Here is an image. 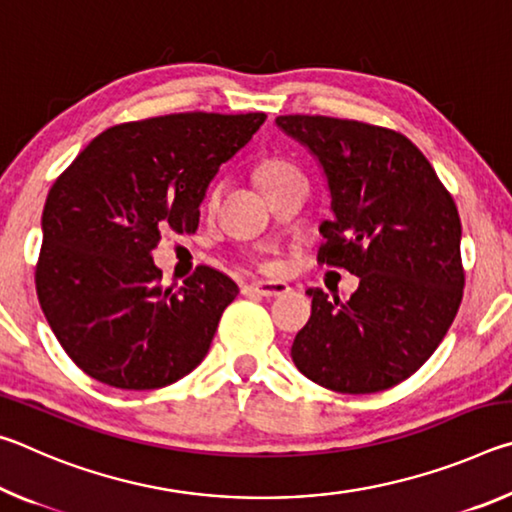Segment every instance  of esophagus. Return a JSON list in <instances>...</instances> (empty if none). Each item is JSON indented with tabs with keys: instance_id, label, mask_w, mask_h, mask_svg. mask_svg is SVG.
Instances as JSON below:
<instances>
[{
	"instance_id": "34e87169",
	"label": "esophagus",
	"mask_w": 512,
	"mask_h": 512,
	"mask_svg": "<svg viewBox=\"0 0 512 512\" xmlns=\"http://www.w3.org/2000/svg\"><path fill=\"white\" fill-rule=\"evenodd\" d=\"M246 291L257 293V296H264V298H277V296H284V293H289L291 287H289V284H284V282L257 280V282H250Z\"/></svg>"
}]
</instances>
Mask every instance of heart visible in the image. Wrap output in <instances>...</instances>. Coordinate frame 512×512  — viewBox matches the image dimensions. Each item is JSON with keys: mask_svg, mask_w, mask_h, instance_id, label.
<instances>
[{"mask_svg": "<svg viewBox=\"0 0 512 512\" xmlns=\"http://www.w3.org/2000/svg\"><path fill=\"white\" fill-rule=\"evenodd\" d=\"M296 176H300V171L293 167L291 162L280 160V158L266 160V162L259 164V169H257V180H259V185H262V189L282 183V180L296 178ZM219 196H221V187H214L212 194H210V205H216Z\"/></svg>", "mask_w": 512, "mask_h": 512, "instance_id": "heart-1", "label": "heart"}]
</instances>
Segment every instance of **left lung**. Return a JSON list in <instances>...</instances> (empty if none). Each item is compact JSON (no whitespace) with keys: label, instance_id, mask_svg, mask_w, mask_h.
<instances>
[{"label":"left lung","instance_id":"8db88e82","mask_svg":"<svg viewBox=\"0 0 512 512\" xmlns=\"http://www.w3.org/2000/svg\"><path fill=\"white\" fill-rule=\"evenodd\" d=\"M327 178L332 221L318 262L359 277L348 302L309 289L311 318L291 345L307 379L336 393L386 391L445 339L463 298L454 198L409 137L354 119L284 115Z\"/></svg>","mask_w":512,"mask_h":512}]
</instances>
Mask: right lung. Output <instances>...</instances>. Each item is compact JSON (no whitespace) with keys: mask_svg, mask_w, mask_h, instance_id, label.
<instances>
[{"mask_svg":"<svg viewBox=\"0 0 512 512\" xmlns=\"http://www.w3.org/2000/svg\"><path fill=\"white\" fill-rule=\"evenodd\" d=\"M264 119L180 112L128 121L60 173L42 212L36 289L51 332L85 375L153 391L203 361L239 287L210 266L183 287H162L151 253L164 230L196 232L216 171Z\"/></svg>","mask_w":512,"mask_h":512,"instance_id":"add662e5","label":"right lung"}]
</instances>
